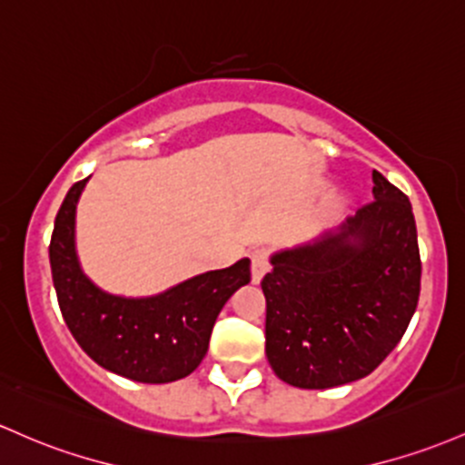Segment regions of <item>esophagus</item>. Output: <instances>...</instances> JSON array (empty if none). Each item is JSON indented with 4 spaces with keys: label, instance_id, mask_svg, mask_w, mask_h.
Here are the masks:
<instances>
[{
    "label": "esophagus",
    "instance_id": "1",
    "mask_svg": "<svg viewBox=\"0 0 465 465\" xmlns=\"http://www.w3.org/2000/svg\"><path fill=\"white\" fill-rule=\"evenodd\" d=\"M269 272V252L267 249H253L252 252V280L260 282L262 275Z\"/></svg>",
    "mask_w": 465,
    "mask_h": 465
}]
</instances>
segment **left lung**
I'll use <instances>...</instances> for the list:
<instances>
[{
  "instance_id": "1",
  "label": "left lung",
  "mask_w": 465,
  "mask_h": 465,
  "mask_svg": "<svg viewBox=\"0 0 465 465\" xmlns=\"http://www.w3.org/2000/svg\"><path fill=\"white\" fill-rule=\"evenodd\" d=\"M373 201L338 232L280 252L262 278L264 351L298 389H333L373 373L420 302L421 260L408 196L373 170Z\"/></svg>"
}]
</instances>
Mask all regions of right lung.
<instances>
[{"instance_id":"1","label":"right lung","mask_w":465,"mask_h":465,"mask_svg":"<svg viewBox=\"0 0 465 465\" xmlns=\"http://www.w3.org/2000/svg\"><path fill=\"white\" fill-rule=\"evenodd\" d=\"M85 181L65 193L50 238L53 282L70 333L96 364L127 380L167 384L187 377L205 357L224 302L252 280L249 258L154 298L105 293L85 278L74 253V209Z\"/></svg>"}]
</instances>
